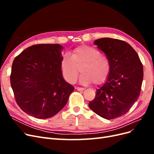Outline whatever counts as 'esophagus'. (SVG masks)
I'll return each instance as SVG.
<instances>
[{
  "label": "esophagus",
  "mask_w": 154,
  "mask_h": 154,
  "mask_svg": "<svg viewBox=\"0 0 154 154\" xmlns=\"http://www.w3.org/2000/svg\"><path fill=\"white\" fill-rule=\"evenodd\" d=\"M76 89L78 91H83L85 90V88H82V87H77Z\"/></svg>",
  "instance_id": "esophagus-1"
}]
</instances>
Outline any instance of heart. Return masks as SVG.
Listing matches in <instances>:
<instances>
[{
	"instance_id": "heart-1",
	"label": "heart",
	"mask_w": 154,
	"mask_h": 154,
	"mask_svg": "<svg viewBox=\"0 0 154 154\" xmlns=\"http://www.w3.org/2000/svg\"><path fill=\"white\" fill-rule=\"evenodd\" d=\"M101 56L100 51L85 45L73 49L71 55L64 54L60 62L64 79L70 83H75L80 67V82L82 85L92 82L96 85L103 84L109 78L110 66L108 60Z\"/></svg>"
}]
</instances>
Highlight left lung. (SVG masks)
Returning a JSON list of instances; mask_svg holds the SVG:
<instances>
[{
  "label": "left lung",
  "instance_id": "left-lung-1",
  "mask_svg": "<svg viewBox=\"0 0 154 154\" xmlns=\"http://www.w3.org/2000/svg\"><path fill=\"white\" fill-rule=\"evenodd\" d=\"M94 44L106 54L110 71L88 106L105 119L117 118L127 113L138 99L143 79V65L136 51L125 41L103 38Z\"/></svg>",
  "mask_w": 154,
  "mask_h": 154
}]
</instances>
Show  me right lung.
<instances>
[{
    "instance_id": "1",
    "label": "right lung",
    "mask_w": 154,
    "mask_h": 154,
    "mask_svg": "<svg viewBox=\"0 0 154 154\" xmlns=\"http://www.w3.org/2000/svg\"><path fill=\"white\" fill-rule=\"evenodd\" d=\"M62 49L58 44L33 45L13 62L10 80L15 100L32 117L46 119L56 115L74 89L61 71Z\"/></svg>"
}]
</instances>
